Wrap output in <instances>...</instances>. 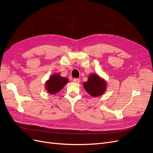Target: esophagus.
Wrapping results in <instances>:
<instances>
[{"label": "esophagus", "mask_w": 153, "mask_h": 153, "mask_svg": "<svg viewBox=\"0 0 153 153\" xmlns=\"http://www.w3.org/2000/svg\"><path fill=\"white\" fill-rule=\"evenodd\" d=\"M73 82H75V83H79L80 82V79H77V78L74 79Z\"/></svg>", "instance_id": "34e87169"}]
</instances>
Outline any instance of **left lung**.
I'll return each instance as SVG.
<instances>
[{
	"label": "left lung",
	"mask_w": 153,
	"mask_h": 153,
	"mask_svg": "<svg viewBox=\"0 0 153 153\" xmlns=\"http://www.w3.org/2000/svg\"><path fill=\"white\" fill-rule=\"evenodd\" d=\"M83 86L89 94L93 97H99L107 90V82L104 79L96 74H91L88 76V81L83 82Z\"/></svg>",
	"instance_id": "left-lung-1"
}]
</instances>
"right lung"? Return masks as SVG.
I'll return each instance as SVG.
<instances>
[{
	"instance_id": "obj_1",
	"label": "right lung",
	"mask_w": 153,
	"mask_h": 153,
	"mask_svg": "<svg viewBox=\"0 0 153 153\" xmlns=\"http://www.w3.org/2000/svg\"><path fill=\"white\" fill-rule=\"evenodd\" d=\"M68 82L67 77H62L59 73L53 74L45 82V89L50 94L54 95L62 90Z\"/></svg>"
}]
</instances>
